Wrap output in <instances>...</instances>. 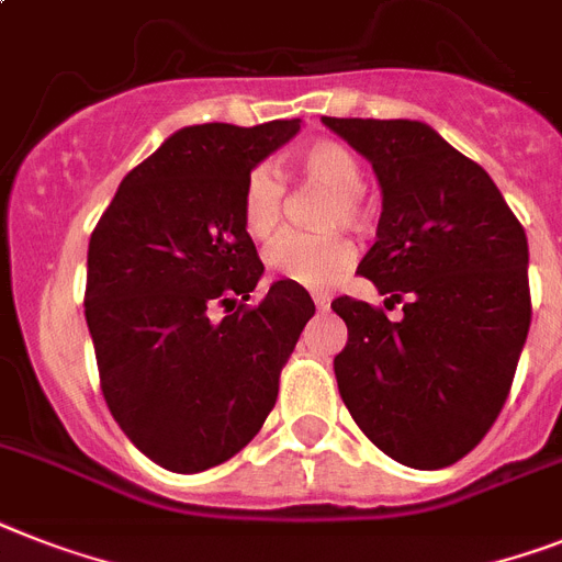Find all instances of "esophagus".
Returning a JSON list of instances; mask_svg holds the SVG:
<instances>
[{"instance_id":"esophagus-1","label":"esophagus","mask_w":562,"mask_h":562,"mask_svg":"<svg viewBox=\"0 0 562 562\" xmlns=\"http://www.w3.org/2000/svg\"><path fill=\"white\" fill-rule=\"evenodd\" d=\"M312 300H314V305H317V308H328V303H331V296H328L326 291H314Z\"/></svg>"}]
</instances>
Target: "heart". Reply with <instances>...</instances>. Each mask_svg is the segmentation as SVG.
<instances>
[{"instance_id":"obj_1","label":"heart","mask_w":562,"mask_h":562,"mask_svg":"<svg viewBox=\"0 0 562 562\" xmlns=\"http://www.w3.org/2000/svg\"><path fill=\"white\" fill-rule=\"evenodd\" d=\"M296 170L308 184H317L331 193L335 202L328 204L323 225L358 227L367 216L360 202L363 187V167L358 155L337 140H317L296 153ZM282 204H285V184L280 172L259 164L245 178L241 187V222L254 239H268L277 234L282 222ZM355 248L344 234H285L271 241L266 250V262L277 277L291 280L296 285L323 289L331 285L337 277H344L352 266Z\"/></svg>"}]
</instances>
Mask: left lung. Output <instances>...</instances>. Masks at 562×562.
Segmentation results:
<instances>
[{
    "instance_id": "left-lung-1",
    "label": "left lung",
    "mask_w": 562,
    "mask_h": 562,
    "mask_svg": "<svg viewBox=\"0 0 562 562\" xmlns=\"http://www.w3.org/2000/svg\"><path fill=\"white\" fill-rule=\"evenodd\" d=\"M381 184L358 273L404 317L337 296L349 328L340 398L390 459L436 471L482 441L508 398L531 326L528 239L479 164L422 121L323 117Z\"/></svg>"
}]
</instances>
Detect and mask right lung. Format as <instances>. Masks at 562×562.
<instances>
[{
    "label": "right lung",
    "mask_w": 562,
    "mask_h": 562,
    "mask_svg": "<svg viewBox=\"0 0 562 562\" xmlns=\"http://www.w3.org/2000/svg\"><path fill=\"white\" fill-rule=\"evenodd\" d=\"M300 132L202 123L172 132L117 187L89 239L86 323L100 386L140 453L176 473L227 462L259 432L314 303L271 282L241 222L248 172ZM213 304L228 314L213 322Z\"/></svg>",
    "instance_id": "add662e5"
}]
</instances>
